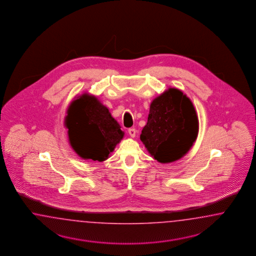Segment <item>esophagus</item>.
I'll return each instance as SVG.
<instances>
[{"label":"esophagus","mask_w":256,"mask_h":256,"mask_svg":"<svg viewBox=\"0 0 256 256\" xmlns=\"http://www.w3.org/2000/svg\"><path fill=\"white\" fill-rule=\"evenodd\" d=\"M128 134L130 135V137L134 138L136 136V130L135 128H130L128 130Z\"/></svg>","instance_id":"esophagus-1"}]
</instances>
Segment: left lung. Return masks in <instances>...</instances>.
Listing matches in <instances>:
<instances>
[{
  "instance_id": "1",
  "label": "left lung",
  "mask_w": 256,
  "mask_h": 256,
  "mask_svg": "<svg viewBox=\"0 0 256 256\" xmlns=\"http://www.w3.org/2000/svg\"><path fill=\"white\" fill-rule=\"evenodd\" d=\"M199 121L190 100L169 88L151 102L148 123L140 139L158 162H174L186 155L198 136Z\"/></svg>"
}]
</instances>
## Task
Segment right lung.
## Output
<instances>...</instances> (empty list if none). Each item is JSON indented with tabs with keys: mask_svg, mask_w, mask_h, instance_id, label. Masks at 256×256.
Returning a JSON list of instances; mask_svg holds the SVG:
<instances>
[{
	"mask_svg": "<svg viewBox=\"0 0 256 256\" xmlns=\"http://www.w3.org/2000/svg\"><path fill=\"white\" fill-rule=\"evenodd\" d=\"M70 146L84 160L104 162L124 137L108 108L84 93L72 101L64 118Z\"/></svg>",
	"mask_w": 256,
	"mask_h": 256,
	"instance_id": "right-lung-1",
	"label": "right lung"
}]
</instances>
